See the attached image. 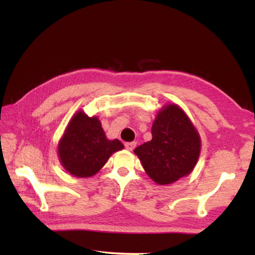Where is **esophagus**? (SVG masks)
<instances>
[{
  "instance_id": "esophagus-1",
  "label": "esophagus",
  "mask_w": 255,
  "mask_h": 255,
  "mask_svg": "<svg viewBox=\"0 0 255 255\" xmlns=\"http://www.w3.org/2000/svg\"><path fill=\"white\" fill-rule=\"evenodd\" d=\"M125 147H126V149L127 150H133V148L134 147H136V142H134V141H132V142H126V143H125Z\"/></svg>"
}]
</instances>
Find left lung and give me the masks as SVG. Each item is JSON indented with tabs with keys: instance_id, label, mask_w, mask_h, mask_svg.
Listing matches in <instances>:
<instances>
[{
	"instance_id": "left-lung-1",
	"label": "left lung",
	"mask_w": 255,
	"mask_h": 255,
	"mask_svg": "<svg viewBox=\"0 0 255 255\" xmlns=\"http://www.w3.org/2000/svg\"><path fill=\"white\" fill-rule=\"evenodd\" d=\"M152 139L134 149L145 173L160 185L192 172L200 151L196 129L180 107H163L151 129Z\"/></svg>"
}]
</instances>
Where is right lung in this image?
<instances>
[{
  "label": "right lung",
  "mask_w": 255,
  "mask_h": 255,
  "mask_svg": "<svg viewBox=\"0 0 255 255\" xmlns=\"http://www.w3.org/2000/svg\"><path fill=\"white\" fill-rule=\"evenodd\" d=\"M123 148L119 140L105 137L97 117H89L79 112L69 123L59 143L58 153L68 172L79 177H88L99 172L112 153Z\"/></svg>",
  "instance_id": "add662e5"
}]
</instances>
